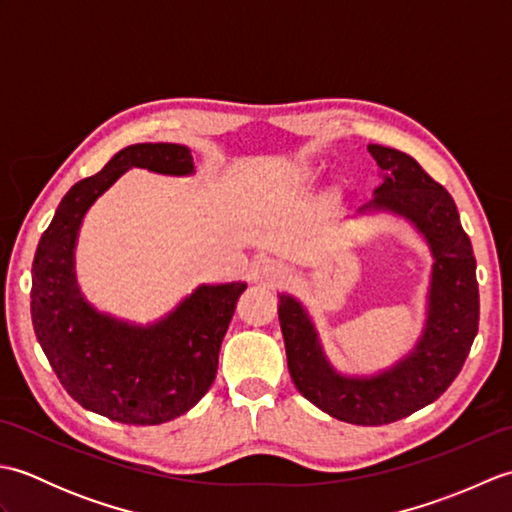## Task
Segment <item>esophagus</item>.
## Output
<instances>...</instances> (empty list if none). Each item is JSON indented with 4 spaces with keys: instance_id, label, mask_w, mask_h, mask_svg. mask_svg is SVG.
<instances>
[{
    "instance_id": "1",
    "label": "esophagus",
    "mask_w": 512,
    "mask_h": 512,
    "mask_svg": "<svg viewBox=\"0 0 512 512\" xmlns=\"http://www.w3.org/2000/svg\"><path fill=\"white\" fill-rule=\"evenodd\" d=\"M257 277L268 286H281L288 281V268L281 262H277V259H266V262H262V266H259Z\"/></svg>"
}]
</instances>
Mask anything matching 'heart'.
<instances>
[{
    "label": "heart",
    "mask_w": 512,
    "mask_h": 512,
    "mask_svg": "<svg viewBox=\"0 0 512 512\" xmlns=\"http://www.w3.org/2000/svg\"><path fill=\"white\" fill-rule=\"evenodd\" d=\"M317 176H319V169L308 160H297L295 165L288 169V180L292 184H297V187H306V184L317 180Z\"/></svg>",
    "instance_id": "obj_1"
}]
</instances>
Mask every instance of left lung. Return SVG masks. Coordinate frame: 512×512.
<instances>
[{
  "mask_svg": "<svg viewBox=\"0 0 512 512\" xmlns=\"http://www.w3.org/2000/svg\"><path fill=\"white\" fill-rule=\"evenodd\" d=\"M380 167L374 198L354 217L394 215L409 222L431 253L424 321L407 354L374 374H345L323 350L308 308L279 292V325L284 334L292 383L328 416L376 427L438 400L471 352L480 323V292L469 235L449 191L411 156L383 145H367Z\"/></svg>",
  "mask_w": 512,
  "mask_h": 512,
  "instance_id": "left-lung-1",
  "label": "left lung"
}]
</instances>
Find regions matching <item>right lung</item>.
<instances>
[{
    "label": "right lung",
    "mask_w": 512,
    "mask_h": 512,
    "mask_svg": "<svg viewBox=\"0 0 512 512\" xmlns=\"http://www.w3.org/2000/svg\"><path fill=\"white\" fill-rule=\"evenodd\" d=\"M193 176L191 149L136 143L63 195L32 262L30 310L43 354L65 391L99 416L160 424L182 416L209 391L217 356L244 281L200 284L165 317L134 323L85 299L76 279V242L92 204L129 169Z\"/></svg>",
    "instance_id": "right-lung-1"
}]
</instances>
